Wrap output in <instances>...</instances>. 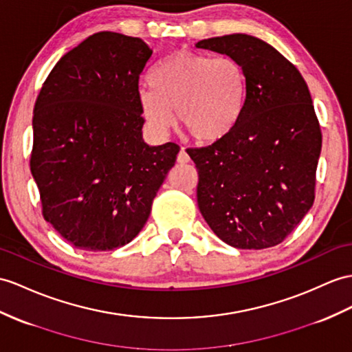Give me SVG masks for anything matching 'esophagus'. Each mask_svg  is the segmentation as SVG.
Listing matches in <instances>:
<instances>
[{
    "instance_id": "1",
    "label": "esophagus",
    "mask_w": 352,
    "mask_h": 352,
    "mask_svg": "<svg viewBox=\"0 0 352 352\" xmlns=\"http://www.w3.org/2000/svg\"><path fill=\"white\" fill-rule=\"evenodd\" d=\"M177 162H179V164H186V162H190V155H188V153H186L185 148H182L181 152H179Z\"/></svg>"
}]
</instances>
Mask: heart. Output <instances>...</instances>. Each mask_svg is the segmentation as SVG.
<instances>
[{
	"label": "heart",
	"instance_id": "1",
	"mask_svg": "<svg viewBox=\"0 0 352 352\" xmlns=\"http://www.w3.org/2000/svg\"><path fill=\"white\" fill-rule=\"evenodd\" d=\"M152 87L137 92L140 113L155 135H166L177 124L199 143H215L234 130L246 106L248 82L241 63L177 50L149 74Z\"/></svg>",
	"mask_w": 352,
	"mask_h": 352
}]
</instances>
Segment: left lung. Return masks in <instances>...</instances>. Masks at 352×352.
<instances>
[{
  "label": "left lung",
  "instance_id": "obj_1",
  "mask_svg": "<svg viewBox=\"0 0 352 352\" xmlns=\"http://www.w3.org/2000/svg\"><path fill=\"white\" fill-rule=\"evenodd\" d=\"M195 47L234 58L248 82L246 106L234 130L210 146L186 149L199 171V209L230 246H275L315 199L322 137L311 92L297 68L256 37L230 34Z\"/></svg>",
  "mask_w": 352,
  "mask_h": 352
}]
</instances>
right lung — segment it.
<instances>
[{
    "mask_svg": "<svg viewBox=\"0 0 352 352\" xmlns=\"http://www.w3.org/2000/svg\"><path fill=\"white\" fill-rule=\"evenodd\" d=\"M152 56L142 38L101 31L67 52L38 94L31 173L43 217L83 251L130 243L179 146L144 143L137 92Z\"/></svg>",
    "mask_w": 352,
    "mask_h": 352,
    "instance_id": "right-lung-1",
    "label": "right lung"
}]
</instances>
